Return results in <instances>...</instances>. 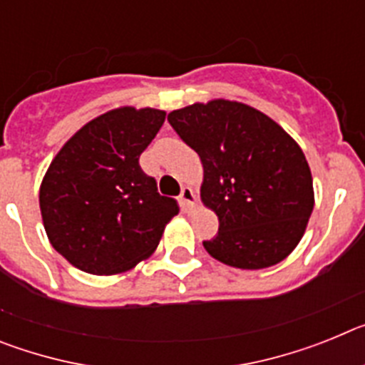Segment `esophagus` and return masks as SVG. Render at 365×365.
Masks as SVG:
<instances>
[{
    "label": "esophagus",
    "instance_id": "34e87169",
    "mask_svg": "<svg viewBox=\"0 0 365 365\" xmlns=\"http://www.w3.org/2000/svg\"><path fill=\"white\" fill-rule=\"evenodd\" d=\"M179 201L185 210H190V208H192L193 202H195V193H193V190L190 188V186H185V188L180 190Z\"/></svg>",
    "mask_w": 365,
    "mask_h": 365
}]
</instances>
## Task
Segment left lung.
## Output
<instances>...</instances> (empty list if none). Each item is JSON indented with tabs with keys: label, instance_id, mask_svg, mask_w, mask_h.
Listing matches in <instances>:
<instances>
[{
	"label": "left lung",
	"instance_id": "8db88e82",
	"mask_svg": "<svg viewBox=\"0 0 365 365\" xmlns=\"http://www.w3.org/2000/svg\"><path fill=\"white\" fill-rule=\"evenodd\" d=\"M201 157V199L217 214L206 252L235 269H267L296 248L314 206L302 148L282 125L250 106L212 100L168 115Z\"/></svg>",
	"mask_w": 365,
	"mask_h": 365
}]
</instances>
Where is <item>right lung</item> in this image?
<instances>
[{
  "label": "right lung",
  "mask_w": 365,
  "mask_h": 365,
  "mask_svg": "<svg viewBox=\"0 0 365 365\" xmlns=\"http://www.w3.org/2000/svg\"><path fill=\"white\" fill-rule=\"evenodd\" d=\"M164 117L150 108L113 109L87 122L51 163L41 219L54 250L76 269L96 276L131 269L153 254L179 214L138 164Z\"/></svg>",
  "instance_id": "obj_1"
}]
</instances>
